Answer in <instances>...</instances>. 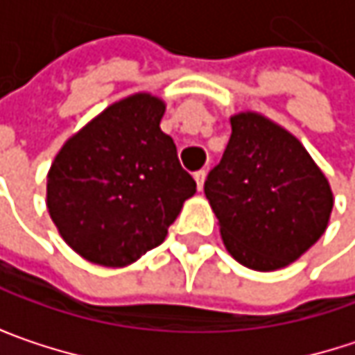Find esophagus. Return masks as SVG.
Masks as SVG:
<instances>
[{
    "instance_id": "34e87169",
    "label": "esophagus",
    "mask_w": 355,
    "mask_h": 355,
    "mask_svg": "<svg viewBox=\"0 0 355 355\" xmlns=\"http://www.w3.org/2000/svg\"><path fill=\"white\" fill-rule=\"evenodd\" d=\"M193 177H195V182H197V189L201 191V189H203V182H205V177H207V173H205V171H197Z\"/></svg>"
}]
</instances>
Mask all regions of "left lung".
Returning <instances> with one entry per match:
<instances>
[{"label":"left lung","mask_w":355,"mask_h":355,"mask_svg":"<svg viewBox=\"0 0 355 355\" xmlns=\"http://www.w3.org/2000/svg\"><path fill=\"white\" fill-rule=\"evenodd\" d=\"M232 135L205 180L226 250L248 269L275 271L327 230L333 193L306 148L259 112L230 116Z\"/></svg>","instance_id":"1"}]
</instances>
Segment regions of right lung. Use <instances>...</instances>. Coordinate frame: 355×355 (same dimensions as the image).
Returning <instances> with one entry per match:
<instances>
[{
  "instance_id": "right-lung-1",
  "label": "right lung",
  "mask_w": 355,
  "mask_h": 355,
  "mask_svg": "<svg viewBox=\"0 0 355 355\" xmlns=\"http://www.w3.org/2000/svg\"><path fill=\"white\" fill-rule=\"evenodd\" d=\"M166 105L148 92L105 108L71 135L46 175V207L86 261L125 267L164 243L197 184L160 129Z\"/></svg>"
}]
</instances>
